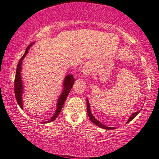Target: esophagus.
<instances>
[{
  "label": "esophagus",
  "mask_w": 159,
  "mask_h": 159,
  "mask_svg": "<svg viewBox=\"0 0 159 159\" xmlns=\"http://www.w3.org/2000/svg\"><path fill=\"white\" fill-rule=\"evenodd\" d=\"M91 70H92V66L90 63H86L85 66H83L82 72L83 73L84 75L89 76L91 73Z\"/></svg>",
  "instance_id": "esophagus-1"
}]
</instances>
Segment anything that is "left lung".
Masks as SVG:
<instances>
[{
  "label": "left lung",
  "instance_id": "1",
  "mask_svg": "<svg viewBox=\"0 0 159 159\" xmlns=\"http://www.w3.org/2000/svg\"><path fill=\"white\" fill-rule=\"evenodd\" d=\"M87 114H88L89 119L91 120V121H92L94 124H96V126H99V127L102 128H104V129H107V130H112V129L113 130V129H115V128H116L115 127H108V126H106L105 125L102 124V123H100L98 120H97L96 118L93 116V115H92V112H91V110H90V107H89V103L88 99H87ZM140 111L141 110H139V111H137V112H135V113H134L132 114L131 116H130V117H129V119H128L127 123L129 122V121H130L132 120H133L134 118L137 116L138 113L140 112Z\"/></svg>",
  "mask_w": 159,
  "mask_h": 159
}]
</instances>
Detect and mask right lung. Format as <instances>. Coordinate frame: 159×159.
Instances as JSON below:
<instances>
[{
	"label": "right lung",
	"mask_w": 159,
	"mask_h": 159,
	"mask_svg": "<svg viewBox=\"0 0 159 159\" xmlns=\"http://www.w3.org/2000/svg\"><path fill=\"white\" fill-rule=\"evenodd\" d=\"M33 43H30L29 46L26 48L25 52L24 54V55L21 57V59H20L18 66H17V69H16V77H15V81H14V91H15V96L17 100V102L18 103L19 106L21 107V109H23V106H22V93H23V85H22V79H21V75H20V72H21V65H22V62L24 58L26 57V55H27L29 49L30 48ZM74 81H75V79H74L73 75H71V74H68L67 75L64 79V82H63V90L62 92V93L61 94L59 98H58V101H57V109L54 116L50 118V120L48 121H43L42 123H48L50 122V121H52L55 120L56 118L58 117L62 109V107L64 104V102L67 98V95H68L71 89L74 85Z\"/></svg>",
	"instance_id": "obj_1"
}]
</instances>
